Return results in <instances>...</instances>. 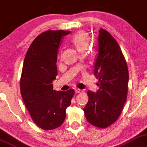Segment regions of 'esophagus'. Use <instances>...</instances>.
<instances>
[{"label":"esophagus","mask_w":147,"mask_h":147,"mask_svg":"<svg viewBox=\"0 0 147 147\" xmlns=\"http://www.w3.org/2000/svg\"><path fill=\"white\" fill-rule=\"evenodd\" d=\"M75 90L76 93H80L81 92V90H80V89H79V88H76Z\"/></svg>","instance_id":"34e87169"}]
</instances>
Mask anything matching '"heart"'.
<instances>
[{"instance_id": "obj_1", "label": "heart", "mask_w": 147, "mask_h": 147, "mask_svg": "<svg viewBox=\"0 0 147 147\" xmlns=\"http://www.w3.org/2000/svg\"><path fill=\"white\" fill-rule=\"evenodd\" d=\"M89 36L85 32H79L72 38V43L75 46L80 53L85 51L89 45Z\"/></svg>"}]
</instances>
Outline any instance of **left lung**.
Listing matches in <instances>:
<instances>
[{"mask_svg":"<svg viewBox=\"0 0 147 147\" xmlns=\"http://www.w3.org/2000/svg\"><path fill=\"white\" fill-rule=\"evenodd\" d=\"M98 41L94 74L99 90L87 92L89 100L83 111L89 123L105 128L121 113L127 99L129 74L121 50L110 33L100 28Z\"/></svg>","mask_w":147,"mask_h":147,"instance_id":"obj_1","label":"left lung"}]
</instances>
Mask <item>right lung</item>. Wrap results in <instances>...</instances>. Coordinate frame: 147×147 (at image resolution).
I'll use <instances>...</instances> for the list:
<instances>
[{
    "label": "right lung",
    "instance_id": "1",
    "mask_svg": "<svg viewBox=\"0 0 147 147\" xmlns=\"http://www.w3.org/2000/svg\"><path fill=\"white\" fill-rule=\"evenodd\" d=\"M70 31L47 30L30 45L24 59L20 90L26 107L38 127L51 130L60 126L66 118V109L71 103L73 89L53 90L57 75V55L64 36Z\"/></svg>",
    "mask_w": 147,
    "mask_h": 147
}]
</instances>
